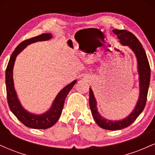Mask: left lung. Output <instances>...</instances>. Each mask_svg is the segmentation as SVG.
<instances>
[{"mask_svg": "<svg viewBox=\"0 0 155 155\" xmlns=\"http://www.w3.org/2000/svg\"><path fill=\"white\" fill-rule=\"evenodd\" d=\"M113 33L117 35V38L122 45L128 46L136 54L138 61V71L139 74V87L140 94L134 110L131 112L129 116L122 120L112 121L106 120L101 117L97 109V102L94 96L92 89L90 88V107L91 109L92 114L96 123L98 124L101 128L109 130H118L128 127L136 120L144 109L147 103V94L150 82V66L146 54L143 46L138 41V39L130 32L126 30H113Z\"/></svg>", "mask_w": 155, "mask_h": 155, "instance_id": "8db88e82", "label": "left lung"}]
</instances>
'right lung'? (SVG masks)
Returning <instances> with one entry per match:
<instances>
[{
    "label": "right lung",
    "instance_id": "right-lung-1",
    "mask_svg": "<svg viewBox=\"0 0 155 155\" xmlns=\"http://www.w3.org/2000/svg\"><path fill=\"white\" fill-rule=\"evenodd\" d=\"M51 37L52 35L51 33H44L24 41L19 44L11 55L6 70L7 101L10 110L23 124H25L26 127L33 129H47L54 125L58 122L63 111L65 97H67L68 92L76 82V80H74L73 82L65 87L55 97L51 107L42 114H34L26 111L18 100L14 87L13 81V68L17 54H19L29 44L37 41H47Z\"/></svg>",
    "mask_w": 155,
    "mask_h": 155
}]
</instances>
